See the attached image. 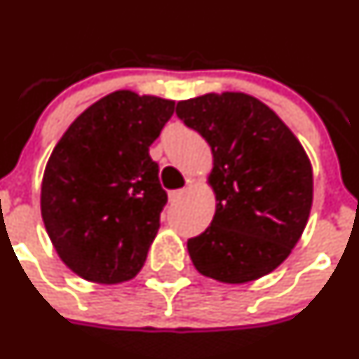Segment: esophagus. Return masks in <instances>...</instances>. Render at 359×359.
Masks as SVG:
<instances>
[{"label":"esophagus","mask_w":359,"mask_h":359,"mask_svg":"<svg viewBox=\"0 0 359 359\" xmlns=\"http://www.w3.org/2000/svg\"><path fill=\"white\" fill-rule=\"evenodd\" d=\"M184 196H186V189H180V191H172V193L168 194V198H170V203H177V201L184 200Z\"/></svg>","instance_id":"1"}]
</instances>
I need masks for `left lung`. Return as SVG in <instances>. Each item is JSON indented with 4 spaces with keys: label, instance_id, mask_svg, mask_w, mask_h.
Segmentation results:
<instances>
[{
    "label": "left lung",
    "instance_id": "1",
    "mask_svg": "<svg viewBox=\"0 0 359 359\" xmlns=\"http://www.w3.org/2000/svg\"><path fill=\"white\" fill-rule=\"evenodd\" d=\"M177 116L212 147L215 215L187 241L194 267L220 283L273 273L299 243L313 206V165L269 106L243 92L180 100Z\"/></svg>",
    "mask_w": 359,
    "mask_h": 359
}]
</instances>
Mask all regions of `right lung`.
<instances>
[{
	"mask_svg": "<svg viewBox=\"0 0 359 359\" xmlns=\"http://www.w3.org/2000/svg\"><path fill=\"white\" fill-rule=\"evenodd\" d=\"M175 100L118 90L86 107L50 154L41 217L60 260L92 283L139 274L159 229L166 193L151 144Z\"/></svg>",
	"mask_w": 359,
	"mask_h": 359,
	"instance_id": "1",
	"label": "right lung"
}]
</instances>
